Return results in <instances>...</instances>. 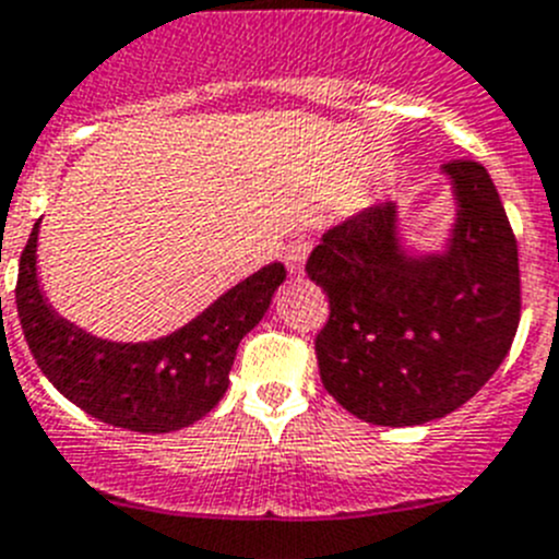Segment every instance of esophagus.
Returning a JSON list of instances; mask_svg holds the SVG:
<instances>
[{"mask_svg":"<svg viewBox=\"0 0 559 559\" xmlns=\"http://www.w3.org/2000/svg\"><path fill=\"white\" fill-rule=\"evenodd\" d=\"M307 254H310V240L307 238H296L285 246V265H288L290 274H301L307 263Z\"/></svg>","mask_w":559,"mask_h":559,"instance_id":"esophagus-1","label":"esophagus"}]
</instances>
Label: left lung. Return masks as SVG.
Here are the masks:
<instances>
[{"instance_id":"obj_1","label":"left lung","mask_w":559,"mask_h":559,"mask_svg":"<svg viewBox=\"0 0 559 559\" xmlns=\"http://www.w3.org/2000/svg\"><path fill=\"white\" fill-rule=\"evenodd\" d=\"M454 222L424 252L399 204L362 210L326 229L307 276L330 296L316 337L321 382L352 416L418 427L449 416L496 373L521 319L519 246L485 166H443Z\"/></svg>"}]
</instances>
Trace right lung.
I'll return each mask as SVG.
<instances>
[{
    "label": "right lung",
    "mask_w": 559,
    "mask_h": 559,
    "mask_svg": "<svg viewBox=\"0 0 559 559\" xmlns=\"http://www.w3.org/2000/svg\"><path fill=\"white\" fill-rule=\"evenodd\" d=\"M35 222L19 263L15 307L44 377L69 402L110 427L177 432L222 402L238 343L263 321L285 265L269 263L218 296L186 326L155 341H105L66 321L38 285Z\"/></svg>",
    "instance_id": "add662e5"
}]
</instances>
